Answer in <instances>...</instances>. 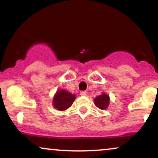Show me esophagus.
I'll return each instance as SVG.
<instances>
[{
    "mask_svg": "<svg viewBox=\"0 0 158 158\" xmlns=\"http://www.w3.org/2000/svg\"><path fill=\"white\" fill-rule=\"evenodd\" d=\"M80 95L81 96H86V91H85V90H81V91H80Z\"/></svg>",
    "mask_w": 158,
    "mask_h": 158,
    "instance_id": "1",
    "label": "esophagus"
}]
</instances>
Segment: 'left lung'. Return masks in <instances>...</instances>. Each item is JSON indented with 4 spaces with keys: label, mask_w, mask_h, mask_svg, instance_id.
<instances>
[{
    "label": "left lung",
    "mask_w": 158,
    "mask_h": 158,
    "mask_svg": "<svg viewBox=\"0 0 158 158\" xmlns=\"http://www.w3.org/2000/svg\"><path fill=\"white\" fill-rule=\"evenodd\" d=\"M110 98L109 96L107 95L106 93H103L101 95L97 96V97L94 99V104L95 106L98 107L99 109H106L109 106Z\"/></svg>",
    "instance_id": "1"
}]
</instances>
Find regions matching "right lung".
Listing matches in <instances>:
<instances>
[{
    "label": "right lung",
    "instance_id": "obj_1",
    "mask_svg": "<svg viewBox=\"0 0 158 158\" xmlns=\"http://www.w3.org/2000/svg\"><path fill=\"white\" fill-rule=\"evenodd\" d=\"M75 99V94H72L65 90H59L53 97V107L59 110H64L72 106Z\"/></svg>",
    "mask_w": 158,
    "mask_h": 158
}]
</instances>
